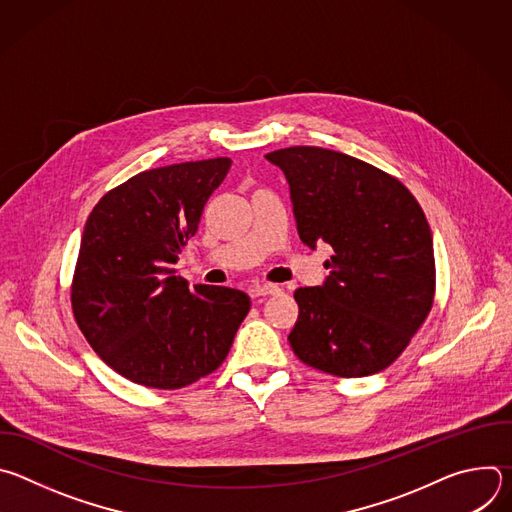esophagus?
<instances>
[{
	"mask_svg": "<svg viewBox=\"0 0 512 512\" xmlns=\"http://www.w3.org/2000/svg\"><path fill=\"white\" fill-rule=\"evenodd\" d=\"M281 287L275 283H261V285H253L251 287V296L253 298H263V296H275L279 294Z\"/></svg>",
	"mask_w": 512,
	"mask_h": 512,
	"instance_id": "34e87169",
	"label": "esophagus"
}]
</instances>
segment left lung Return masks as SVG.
Masks as SVG:
<instances>
[{
	"instance_id": "1",
	"label": "left lung",
	"mask_w": 512,
	"mask_h": 512,
	"mask_svg": "<svg viewBox=\"0 0 512 512\" xmlns=\"http://www.w3.org/2000/svg\"><path fill=\"white\" fill-rule=\"evenodd\" d=\"M265 158L289 184L302 243L334 251L324 283L296 289L291 348L336 377L381 373L433 304V241L419 202L397 178L340 152L296 145Z\"/></svg>"
}]
</instances>
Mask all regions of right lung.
Returning <instances> with one entry per match:
<instances>
[{
    "mask_svg": "<svg viewBox=\"0 0 512 512\" xmlns=\"http://www.w3.org/2000/svg\"><path fill=\"white\" fill-rule=\"evenodd\" d=\"M229 158L145 170L107 192L87 218L72 312L93 350L121 377L180 389L221 367L249 314L247 294L176 275Z\"/></svg>",
    "mask_w": 512,
    "mask_h": 512,
    "instance_id": "add662e5",
    "label": "right lung"
}]
</instances>
